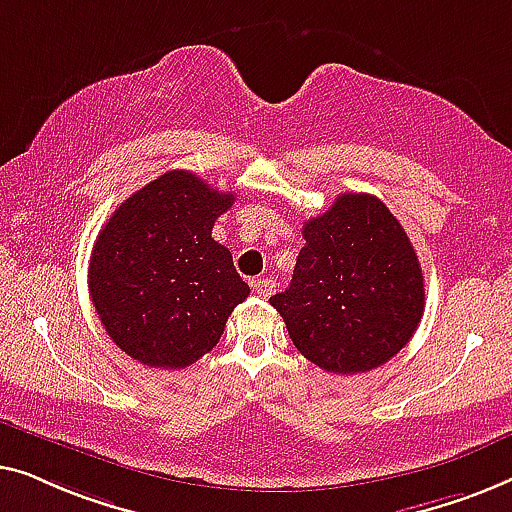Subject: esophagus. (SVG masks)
<instances>
[{
    "instance_id": "esophagus-1",
    "label": "esophagus",
    "mask_w": 512,
    "mask_h": 512,
    "mask_svg": "<svg viewBox=\"0 0 512 512\" xmlns=\"http://www.w3.org/2000/svg\"><path fill=\"white\" fill-rule=\"evenodd\" d=\"M253 290L259 294V297H271L273 290H276V283L271 278H257L253 280Z\"/></svg>"
}]
</instances>
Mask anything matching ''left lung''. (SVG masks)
<instances>
[{
    "label": "left lung",
    "instance_id": "8db88e82",
    "mask_svg": "<svg viewBox=\"0 0 512 512\" xmlns=\"http://www.w3.org/2000/svg\"><path fill=\"white\" fill-rule=\"evenodd\" d=\"M292 283L269 304L322 371L364 373L413 338L424 313L415 248L383 201L348 192L304 225Z\"/></svg>",
    "mask_w": 512,
    "mask_h": 512
}]
</instances>
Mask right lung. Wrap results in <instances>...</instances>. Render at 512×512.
<instances>
[{
  "instance_id": "obj_1",
  "label": "right lung",
  "mask_w": 512,
  "mask_h": 512,
  "mask_svg": "<svg viewBox=\"0 0 512 512\" xmlns=\"http://www.w3.org/2000/svg\"><path fill=\"white\" fill-rule=\"evenodd\" d=\"M234 194L167 171L122 201L92 248L88 287L106 334L153 369H185L215 348L250 294L213 225Z\"/></svg>"
}]
</instances>
